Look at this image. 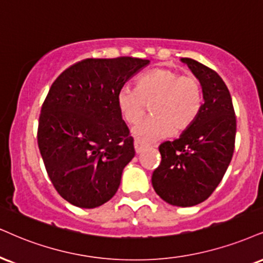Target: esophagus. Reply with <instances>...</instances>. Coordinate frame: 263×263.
<instances>
[{
	"instance_id": "esophagus-1",
	"label": "esophagus",
	"mask_w": 263,
	"mask_h": 263,
	"mask_svg": "<svg viewBox=\"0 0 263 263\" xmlns=\"http://www.w3.org/2000/svg\"><path fill=\"white\" fill-rule=\"evenodd\" d=\"M148 146V144L145 140H141V139H137V140L134 141V147H135V152L137 154H141L142 151L145 150Z\"/></svg>"
}]
</instances>
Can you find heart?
<instances>
[{
  "label": "heart",
  "mask_w": 263,
  "mask_h": 263,
  "mask_svg": "<svg viewBox=\"0 0 263 263\" xmlns=\"http://www.w3.org/2000/svg\"><path fill=\"white\" fill-rule=\"evenodd\" d=\"M152 103L154 116L134 129V135L145 141L158 140L189 129L202 105L201 86L195 78L181 77L176 70L161 68L142 76L137 89L123 86L117 93V105L123 119L137 124Z\"/></svg>",
  "instance_id": "b5f03b06"
}]
</instances>
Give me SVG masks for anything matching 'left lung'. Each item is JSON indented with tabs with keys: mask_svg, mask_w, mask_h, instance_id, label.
Listing matches in <instances>:
<instances>
[{
	"mask_svg": "<svg viewBox=\"0 0 263 263\" xmlns=\"http://www.w3.org/2000/svg\"><path fill=\"white\" fill-rule=\"evenodd\" d=\"M180 61L199 80L203 103L189 129L160 145L162 161L151 180L162 200L190 207L209 199L221 183L234 152L236 118L222 78L191 58Z\"/></svg>",
	"mask_w": 263,
	"mask_h": 263,
	"instance_id": "obj_1",
	"label": "left lung"
}]
</instances>
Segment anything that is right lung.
Instances as JSON below:
<instances>
[{
	"mask_svg": "<svg viewBox=\"0 0 263 263\" xmlns=\"http://www.w3.org/2000/svg\"><path fill=\"white\" fill-rule=\"evenodd\" d=\"M150 61L87 58L50 87L39 119L37 144L54 189L82 209L103 205L118 190L135 155L117 93Z\"/></svg>",
	"mask_w": 263,
	"mask_h": 263,
	"instance_id": "obj_1",
	"label": "right lung"
}]
</instances>
